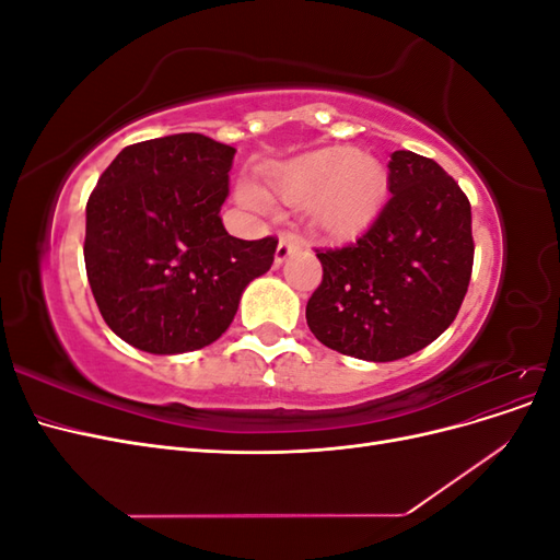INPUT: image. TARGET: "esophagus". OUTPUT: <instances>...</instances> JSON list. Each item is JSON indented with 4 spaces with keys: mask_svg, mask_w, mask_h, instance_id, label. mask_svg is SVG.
<instances>
[{
    "mask_svg": "<svg viewBox=\"0 0 560 560\" xmlns=\"http://www.w3.org/2000/svg\"><path fill=\"white\" fill-rule=\"evenodd\" d=\"M296 249H301V241L296 238V235L282 233L280 235V243H278V249H276V264H282Z\"/></svg>",
    "mask_w": 560,
    "mask_h": 560,
    "instance_id": "obj_1",
    "label": "esophagus"
}]
</instances>
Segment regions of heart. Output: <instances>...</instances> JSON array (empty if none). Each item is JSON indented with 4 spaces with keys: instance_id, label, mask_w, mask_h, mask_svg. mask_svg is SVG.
Instances as JSON below:
<instances>
[{
    "instance_id": "heart-1",
    "label": "heart",
    "mask_w": 560,
    "mask_h": 560,
    "mask_svg": "<svg viewBox=\"0 0 560 560\" xmlns=\"http://www.w3.org/2000/svg\"><path fill=\"white\" fill-rule=\"evenodd\" d=\"M268 189L287 206H306L311 222L336 238L362 231L387 191L385 167L350 147L315 149L264 171ZM241 198L252 208H264L257 189L243 186Z\"/></svg>"
}]
</instances>
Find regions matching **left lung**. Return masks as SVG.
<instances>
[{
    "instance_id": "1",
    "label": "left lung",
    "mask_w": 560,
    "mask_h": 560,
    "mask_svg": "<svg viewBox=\"0 0 560 560\" xmlns=\"http://www.w3.org/2000/svg\"><path fill=\"white\" fill-rule=\"evenodd\" d=\"M389 200L358 241L315 249L322 282L306 306L319 343L369 362H393L442 336L467 294L471 208L432 159L395 151Z\"/></svg>"
}]
</instances>
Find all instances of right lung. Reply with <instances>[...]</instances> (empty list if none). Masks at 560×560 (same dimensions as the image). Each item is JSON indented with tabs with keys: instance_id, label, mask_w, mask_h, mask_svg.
I'll list each match as a JSON object with an SVG mask.
<instances>
[{
	"instance_id": "add662e5",
	"label": "right lung",
	"mask_w": 560,
	"mask_h": 560,
	"mask_svg": "<svg viewBox=\"0 0 560 560\" xmlns=\"http://www.w3.org/2000/svg\"><path fill=\"white\" fill-rule=\"evenodd\" d=\"M235 149L200 132L126 147L86 206L83 259L100 315L132 348H206L273 264L278 238L241 241L222 224Z\"/></svg>"
}]
</instances>
